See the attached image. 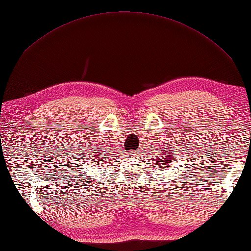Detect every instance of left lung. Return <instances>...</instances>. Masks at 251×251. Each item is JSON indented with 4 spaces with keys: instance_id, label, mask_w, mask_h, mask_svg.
I'll return each instance as SVG.
<instances>
[{
    "instance_id": "8db88e82",
    "label": "left lung",
    "mask_w": 251,
    "mask_h": 251,
    "mask_svg": "<svg viewBox=\"0 0 251 251\" xmlns=\"http://www.w3.org/2000/svg\"><path fill=\"white\" fill-rule=\"evenodd\" d=\"M160 151H161V150H160ZM162 152H163L162 156L160 158H157L156 162L158 163L159 166H161L163 169H166V168H168V167H171L173 161H176L175 160V154H172L173 150H169V149H167L166 151L163 150Z\"/></svg>"
}]
</instances>
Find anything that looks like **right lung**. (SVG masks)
Wrapping results in <instances>:
<instances>
[{"mask_svg": "<svg viewBox=\"0 0 251 251\" xmlns=\"http://www.w3.org/2000/svg\"><path fill=\"white\" fill-rule=\"evenodd\" d=\"M95 151H98V150H95ZM92 157H94L93 159H92V161H94V163H100V166H101V163H104L105 161L103 160V158H104V154H101V156H99V153H94V154H92Z\"/></svg>", "mask_w": 251, "mask_h": 251, "instance_id": "1", "label": "right lung"}]
</instances>
